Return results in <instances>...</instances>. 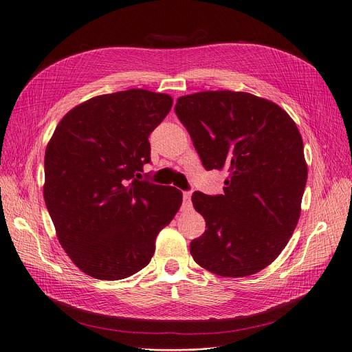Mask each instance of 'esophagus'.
I'll use <instances>...</instances> for the list:
<instances>
[{
    "instance_id": "1",
    "label": "esophagus",
    "mask_w": 352,
    "mask_h": 352,
    "mask_svg": "<svg viewBox=\"0 0 352 352\" xmlns=\"http://www.w3.org/2000/svg\"><path fill=\"white\" fill-rule=\"evenodd\" d=\"M191 191L182 192V206L184 207H191Z\"/></svg>"
}]
</instances>
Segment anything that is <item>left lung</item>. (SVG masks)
<instances>
[{"mask_svg": "<svg viewBox=\"0 0 352 352\" xmlns=\"http://www.w3.org/2000/svg\"><path fill=\"white\" fill-rule=\"evenodd\" d=\"M175 113L206 170L228 174L224 194L191 197L207 227L191 256L219 276H250L280 254L298 224L308 178L302 136L280 106L244 91L182 96Z\"/></svg>", "mask_w": 352, "mask_h": 352, "instance_id": "8db88e82", "label": "left lung"}]
</instances>
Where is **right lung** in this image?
I'll use <instances>...</instances> for the list:
<instances>
[{
  "instance_id": "obj_1",
  "label": "right lung",
  "mask_w": 352,
  "mask_h": 352,
  "mask_svg": "<svg viewBox=\"0 0 352 352\" xmlns=\"http://www.w3.org/2000/svg\"><path fill=\"white\" fill-rule=\"evenodd\" d=\"M171 106V96L144 89L91 98L60 120L45 149V206L60 244L91 278L144 269L181 207L179 190L140 179L149 133Z\"/></svg>"
}]
</instances>
